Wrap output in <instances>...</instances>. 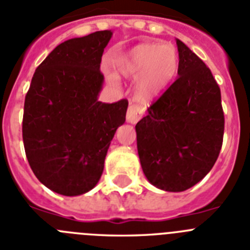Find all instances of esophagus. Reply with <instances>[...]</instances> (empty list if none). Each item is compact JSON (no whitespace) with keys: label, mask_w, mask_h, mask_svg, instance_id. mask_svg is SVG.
<instances>
[{"label":"esophagus","mask_w":250,"mask_h":250,"mask_svg":"<svg viewBox=\"0 0 250 250\" xmlns=\"http://www.w3.org/2000/svg\"><path fill=\"white\" fill-rule=\"evenodd\" d=\"M144 114V109L138 105H129L128 110H127V122L131 125H135L140 121V118Z\"/></svg>","instance_id":"1"}]
</instances>
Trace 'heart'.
Segmentation results:
<instances>
[{"instance_id": "heart-1", "label": "heart", "mask_w": 250, "mask_h": 250, "mask_svg": "<svg viewBox=\"0 0 250 250\" xmlns=\"http://www.w3.org/2000/svg\"><path fill=\"white\" fill-rule=\"evenodd\" d=\"M179 57L171 44L142 43L115 60V71L125 79H136V95L140 100H150L160 94L177 75ZM115 83L114 75L106 76Z\"/></svg>"}]
</instances>
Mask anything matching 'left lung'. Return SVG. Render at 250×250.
I'll return each mask as SVG.
<instances>
[{"mask_svg": "<svg viewBox=\"0 0 250 250\" xmlns=\"http://www.w3.org/2000/svg\"><path fill=\"white\" fill-rule=\"evenodd\" d=\"M175 83L136 125L145 177L165 192H183L215 165L224 137L220 87L208 67L177 39Z\"/></svg>", "mask_w": 250, "mask_h": 250, "instance_id": "1", "label": "left lung"}]
</instances>
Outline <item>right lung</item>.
I'll use <instances>...</instances> for the list:
<instances>
[{
	"instance_id": "add662e5",
	"label": "right lung",
	"mask_w": 250,
	"mask_h": 250,
	"mask_svg": "<svg viewBox=\"0 0 250 250\" xmlns=\"http://www.w3.org/2000/svg\"><path fill=\"white\" fill-rule=\"evenodd\" d=\"M112 30L72 38L35 70L25 96L22 140L35 177L62 196H80L98 184L109 145L125 122L128 102H99L104 48Z\"/></svg>"
}]
</instances>
